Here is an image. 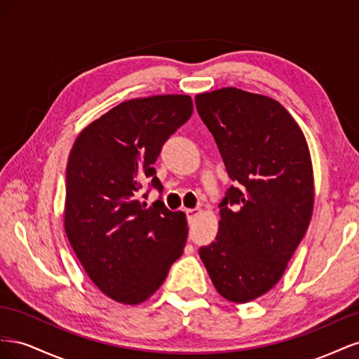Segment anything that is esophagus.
<instances>
[{"instance_id": "esophagus-1", "label": "esophagus", "mask_w": 359, "mask_h": 359, "mask_svg": "<svg viewBox=\"0 0 359 359\" xmlns=\"http://www.w3.org/2000/svg\"><path fill=\"white\" fill-rule=\"evenodd\" d=\"M186 212H187V219L193 220L194 217L199 214V208H189V210H186Z\"/></svg>"}]
</instances>
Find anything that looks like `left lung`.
<instances>
[{"mask_svg": "<svg viewBox=\"0 0 359 359\" xmlns=\"http://www.w3.org/2000/svg\"><path fill=\"white\" fill-rule=\"evenodd\" d=\"M194 102L235 182L220 203L215 241L199 256L223 298L248 302L277 285L307 232L314 202L309 145L271 97L227 86Z\"/></svg>", "mask_w": 359, "mask_h": 359, "instance_id": "8db88e82", "label": "left lung"}]
</instances>
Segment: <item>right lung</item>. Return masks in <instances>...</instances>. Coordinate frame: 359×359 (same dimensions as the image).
<instances>
[{
  "instance_id": "add662e5",
  "label": "right lung",
  "mask_w": 359,
  "mask_h": 359,
  "mask_svg": "<svg viewBox=\"0 0 359 359\" xmlns=\"http://www.w3.org/2000/svg\"><path fill=\"white\" fill-rule=\"evenodd\" d=\"M193 112L190 95L132 99L86 126L76 137L66 172L64 229L85 273L104 295L144 302L182 255L187 219L137 194L151 178L163 144Z\"/></svg>"
}]
</instances>
